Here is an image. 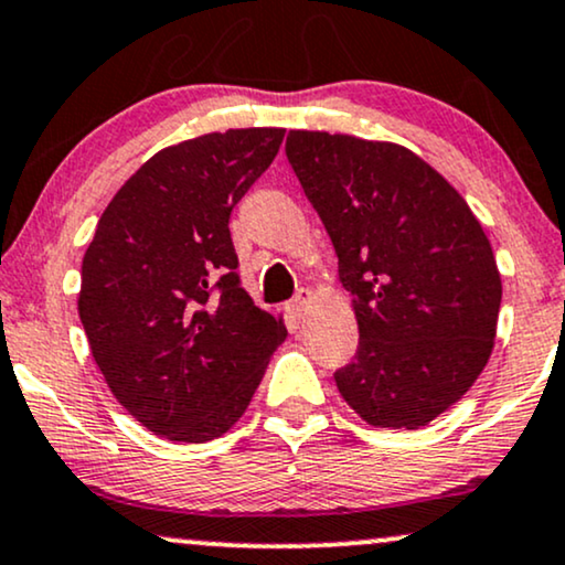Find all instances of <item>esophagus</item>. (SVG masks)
I'll use <instances>...</instances> for the list:
<instances>
[{
  "label": "esophagus",
  "instance_id": "obj_1",
  "mask_svg": "<svg viewBox=\"0 0 565 565\" xmlns=\"http://www.w3.org/2000/svg\"><path fill=\"white\" fill-rule=\"evenodd\" d=\"M310 299H312V291H310V289H299L297 297L289 302V312H291V316L302 318L305 310H307V305H310Z\"/></svg>",
  "mask_w": 565,
  "mask_h": 565
}]
</instances>
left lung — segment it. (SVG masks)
Instances as JSON below:
<instances>
[{
	"label": "left lung",
	"mask_w": 565,
	"mask_h": 565,
	"mask_svg": "<svg viewBox=\"0 0 565 565\" xmlns=\"http://www.w3.org/2000/svg\"><path fill=\"white\" fill-rule=\"evenodd\" d=\"M287 159L339 255L360 347L333 373L375 427H423L472 388L501 310L492 247L467 200L394 142L291 130Z\"/></svg>",
	"instance_id": "1"
}]
</instances>
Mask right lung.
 <instances>
[{
  "instance_id": "1",
  "label": "right lung",
  "mask_w": 565,
  "mask_h": 565,
  "mask_svg": "<svg viewBox=\"0 0 565 565\" xmlns=\"http://www.w3.org/2000/svg\"><path fill=\"white\" fill-rule=\"evenodd\" d=\"M281 140L278 127H249L163 148L111 198L85 249L77 310L93 360L161 438L224 435L287 339L242 289L230 232Z\"/></svg>"
}]
</instances>
